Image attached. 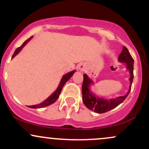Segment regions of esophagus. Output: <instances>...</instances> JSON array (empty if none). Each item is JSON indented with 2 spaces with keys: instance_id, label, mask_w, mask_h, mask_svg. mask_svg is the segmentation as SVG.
Segmentation results:
<instances>
[{
  "instance_id": "34e87169",
  "label": "esophagus",
  "mask_w": 149,
  "mask_h": 149,
  "mask_svg": "<svg viewBox=\"0 0 149 149\" xmlns=\"http://www.w3.org/2000/svg\"><path fill=\"white\" fill-rule=\"evenodd\" d=\"M78 70L80 71H83L85 70V66L83 64H80L79 66H78Z\"/></svg>"
}]
</instances>
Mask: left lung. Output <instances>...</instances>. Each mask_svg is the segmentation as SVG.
Returning <instances> with one entry per match:
<instances>
[{
	"mask_svg": "<svg viewBox=\"0 0 149 149\" xmlns=\"http://www.w3.org/2000/svg\"><path fill=\"white\" fill-rule=\"evenodd\" d=\"M118 61L121 63H125L126 65V69L129 71L130 77L129 80L130 81V84L129 86V90L126 95L123 96H120L116 98L105 99L104 97H100L97 96L95 94L92 93L90 86L94 84L92 79L89 78L87 74L83 75V83L82 86V95H83V102L88 109L93 111L97 113H103L109 111L111 110L116 107L123 102L126 97L128 96L130 92L131 86L132 84L134 75H133V70H134V59L132 57L127 47H123L122 52L120 54L118 57Z\"/></svg>",
	"mask_w": 149,
	"mask_h": 149,
	"instance_id": "1",
	"label": "left lung"
}]
</instances>
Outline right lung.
Instances as JSON below:
<instances>
[{"label":"right lung","mask_w":149,"mask_h":149,"mask_svg":"<svg viewBox=\"0 0 149 149\" xmlns=\"http://www.w3.org/2000/svg\"><path fill=\"white\" fill-rule=\"evenodd\" d=\"M32 38H33V36H31V38H29V39H27V40H26V41L24 42V43L22 44V45L20 46V47H19L16 49V50L15 51L14 54H13V57H12V59H13V58H14L15 56L17 55V54H19V52L20 51H21L22 49H23V47H24V46L26 45V44L28 43V42H29L31 40ZM75 71H75V70H73V71H70V72L66 73V74L63 76L62 78L61 79L60 83H59V86L57 87V90H56L55 91L53 92V93L48 97V98L46 99V100L45 101H43L42 103H40L39 104H36V105L30 106L29 107L31 108V109H40V108H43V107H47V106L51 105V104L54 103V102H55L57 100V99L59 98V95H60L61 90H62V88H63V87H64V84L66 83V82L68 81V80L70 79V78H71V76H73V73H75Z\"/></svg>","instance_id":"obj_1"}]
</instances>
